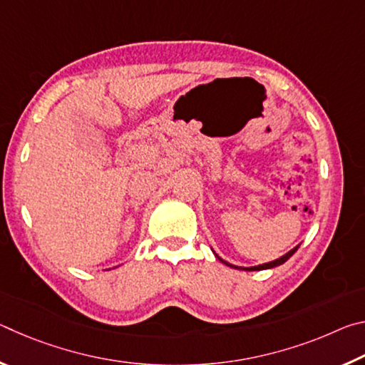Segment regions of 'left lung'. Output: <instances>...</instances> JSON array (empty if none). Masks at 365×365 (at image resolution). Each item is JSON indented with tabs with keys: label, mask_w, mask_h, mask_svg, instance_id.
<instances>
[{
	"label": "left lung",
	"mask_w": 365,
	"mask_h": 365,
	"mask_svg": "<svg viewBox=\"0 0 365 365\" xmlns=\"http://www.w3.org/2000/svg\"><path fill=\"white\" fill-rule=\"evenodd\" d=\"M298 248H299V246H296V248H293L292 251H288L287 255H283L282 257L275 259V261H272V262H265V264H261V265H255V267H238V265H233V264H230V262L224 261V259L219 257L217 255H215V257H217L220 262H224L225 265H228V267H233V269H238V270H250V272H252V270H264V269H272V267H277V265H282L283 262H287L288 259L294 255L296 250H298Z\"/></svg>",
	"instance_id": "1"
}]
</instances>
